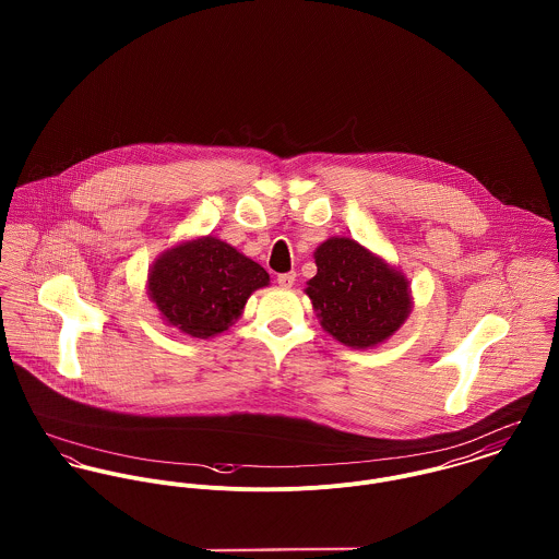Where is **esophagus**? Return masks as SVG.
Returning a JSON list of instances; mask_svg holds the SVG:
<instances>
[{
  "instance_id": "1",
  "label": "esophagus",
  "mask_w": 559,
  "mask_h": 559,
  "mask_svg": "<svg viewBox=\"0 0 559 559\" xmlns=\"http://www.w3.org/2000/svg\"><path fill=\"white\" fill-rule=\"evenodd\" d=\"M295 280H297L295 273H280V275H277V284H280L282 288H293V286H295Z\"/></svg>"
}]
</instances>
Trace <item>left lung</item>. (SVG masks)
I'll return each mask as SVG.
<instances>
[{
    "instance_id": "obj_1",
    "label": "left lung",
    "mask_w": 559,
    "mask_h": 559,
    "mask_svg": "<svg viewBox=\"0 0 559 559\" xmlns=\"http://www.w3.org/2000/svg\"><path fill=\"white\" fill-rule=\"evenodd\" d=\"M314 260L319 271L306 293L329 335L350 348H372L399 331L413 306L399 269L346 237L320 242Z\"/></svg>"
}]
</instances>
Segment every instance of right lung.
<instances>
[{"label": "right lung", "instance_id": "obj_1", "mask_svg": "<svg viewBox=\"0 0 559 559\" xmlns=\"http://www.w3.org/2000/svg\"><path fill=\"white\" fill-rule=\"evenodd\" d=\"M264 286L269 273L258 262L211 235L163 251L148 273V297L165 324L202 340L235 324Z\"/></svg>", "mask_w": 559, "mask_h": 559}]
</instances>
